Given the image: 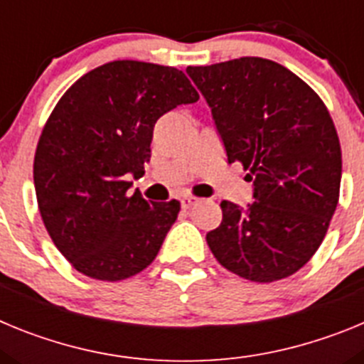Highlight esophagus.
Here are the masks:
<instances>
[{
    "mask_svg": "<svg viewBox=\"0 0 364 364\" xmlns=\"http://www.w3.org/2000/svg\"><path fill=\"white\" fill-rule=\"evenodd\" d=\"M197 202H198V198H195V197H182V198H180V205H182L184 210H189V208H191L193 204H197Z\"/></svg>",
    "mask_w": 364,
    "mask_h": 364,
    "instance_id": "1",
    "label": "esophagus"
}]
</instances>
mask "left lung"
<instances>
[{"instance_id":"1","label":"left lung","mask_w":364,"mask_h":364,"mask_svg":"<svg viewBox=\"0 0 364 364\" xmlns=\"http://www.w3.org/2000/svg\"><path fill=\"white\" fill-rule=\"evenodd\" d=\"M186 73L211 107L228 162L253 182L246 208L220 202V226L205 235L211 253L247 281L290 277L317 252L339 200L341 144L326 105L264 58Z\"/></svg>"}]
</instances>
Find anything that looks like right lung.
<instances>
[{
  "instance_id": "1",
  "label": "right lung",
  "mask_w": 364,
  "mask_h": 364,
  "mask_svg": "<svg viewBox=\"0 0 364 364\" xmlns=\"http://www.w3.org/2000/svg\"><path fill=\"white\" fill-rule=\"evenodd\" d=\"M198 92L175 67L118 60L69 87L41 131L34 156L38 208L54 246L74 269L122 281L160 252L180 202L129 193L144 175L154 124Z\"/></svg>"
}]
</instances>
